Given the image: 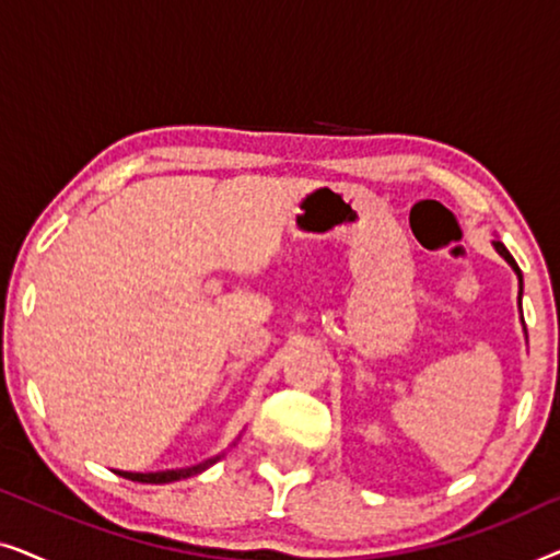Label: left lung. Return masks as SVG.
<instances>
[{
	"mask_svg": "<svg viewBox=\"0 0 560 560\" xmlns=\"http://www.w3.org/2000/svg\"><path fill=\"white\" fill-rule=\"evenodd\" d=\"M492 244H494V249H497V252H500V255H502L504 259H508V262H510V267H512V270H515V272H517V278H520V295H523V275H520V267H517V262H515V259H512V255H510V252H508V247H504V244H502L500 240H494Z\"/></svg>",
	"mask_w": 560,
	"mask_h": 560,
	"instance_id": "8db88e82",
	"label": "left lung"
}]
</instances>
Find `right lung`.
Here are the masks:
<instances>
[{
	"label": "right lung",
	"instance_id": "right-lung-1",
	"mask_svg": "<svg viewBox=\"0 0 560 560\" xmlns=\"http://www.w3.org/2000/svg\"><path fill=\"white\" fill-rule=\"evenodd\" d=\"M221 456H213L209 462L203 464H196V466H188V469H171V471H152V474H135V471H119V477L125 479H132V481H142V485H171V481H180V479H188V477H196V474H201L209 469L211 464H217Z\"/></svg>",
	"mask_w": 560,
	"mask_h": 560
}]
</instances>
